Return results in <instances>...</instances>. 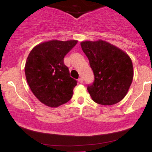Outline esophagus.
Returning <instances> with one entry per match:
<instances>
[{
    "label": "esophagus",
    "mask_w": 152,
    "mask_h": 152,
    "mask_svg": "<svg viewBox=\"0 0 152 152\" xmlns=\"http://www.w3.org/2000/svg\"><path fill=\"white\" fill-rule=\"evenodd\" d=\"M78 81H79V83H83V78H81V77H80V78H79V79H78Z\"/></svg>",
    "instance_id": "1"
}]
</instances>
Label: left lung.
I'll return each mask as SVG.
<instances>
[{
    "label": "left lung",
    "mask_w": 152,
    "mask_h": 152,
    "mask_svg": "<svg viewBox=\"0 0 152 152\" xmlns=\"http://www.w3.org/2000/svg\"><path fill=\"white\" fill-rule=\"evenodd\" d=\"M95 76L87 90L100 105L116 104L127 95L133 79L132 60L122 49L102 40L81 43Z\"/></svg>",
    "instance_id": "1"
}]
</instances>
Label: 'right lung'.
Returning a JSON list of instances; mask_svg holds the SVG:
<instances>
[{"label":"right lung","instance_id":"1","mask_svg":"<svg viewBox=\"0 0 152 152\" xmlns=\"http://www.w3.org/2000/svg\"><path fill=\"white\" fill-rule=\"evenodd\" d=\"M76 40L41 43L30 52L25 66L27 81L40 102L56 108L69 101L77 81L70 76L64 57L77 44Z\"/></svg>","mask_w":152,"mask_h":152}]
</instances>
